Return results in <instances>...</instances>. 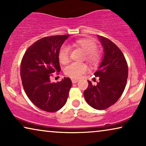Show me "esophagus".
I'll return each instance as SVG.
<instances>
[{
  "instance_id": "obj_1",
  "label": "esophagus",
  "mask_w": 146,
  "mask_h": 146,
  "mask_svg": "<svg viewBox=\"0 0 146 146\" xmlns=\"http://www.w3.org/2000/svg\"><path fill=\"white\" fill-rule=\"evenodd\" d=\"M72 83L75 84V83H76V82H78V79H72Z\"/></svg>"
}]
</instances>
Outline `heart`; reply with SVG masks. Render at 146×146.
Masks as SVG:
<instances>
[{"label":"heart","instance_id":"b5f03b06","mask_svg":"<svg viewBox=\"0 0 146 146\" xmlns=\"http://www.w3.org/2000/svg\"><path fill=\"white\" fill-rule=\"evenodd\" d=\"M73 45L81 48L85 52V57L88 62L91 65H96L100 60V54L97 50V44L90 38H82L74 42ZM58 60L62 64H67L70 62V48L67 45H63L58 52ZM88 66L85 64H72L64 70L65 74L71 78H79L83 74L88 71Z\"/></svg>","mask_w":146,"mask_h":146}]
</instances>
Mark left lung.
<instances>
[{
    "mask_svg": "<svg viewBox=\"0 0 146 146\" xmlns=\"http://www.w3.org/2000/svg\"><path fill=\"white\" fill-rule=\"evenodd\" d=\"M104 48V57L98 69L94 74L99 78L96 86L88 82V87L84 92L86 102L96 110H104L117 101L126 85L128 67L118 47L107 38L98 36Z\"/></svg>",
    "mask_w": 146,
    "mask_h": 146,
    "instance_id": "left-lung-1",
    "label": "left lung"
}]
</instances>
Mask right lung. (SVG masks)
<instances>
[{
	"label": "right lung",
	"instance_id": "1",
	"mask_svg": "<svg viewBox=\"0 0 146 146\" xmlns=\"http://www.w3.org/2000/svg\"><path fill=\"white\" fill-rule=\"evenodd\" d=\"M68 35L51 36L38 40L23 56L21 64L22 83L27 96L38 108L56 111L66 102L72 81L64 78L52 83L51 74L60 71L58 52Z\"/></svg>",
	"mask_w": 146,
	"mask_h": 146
}]
</instances>
